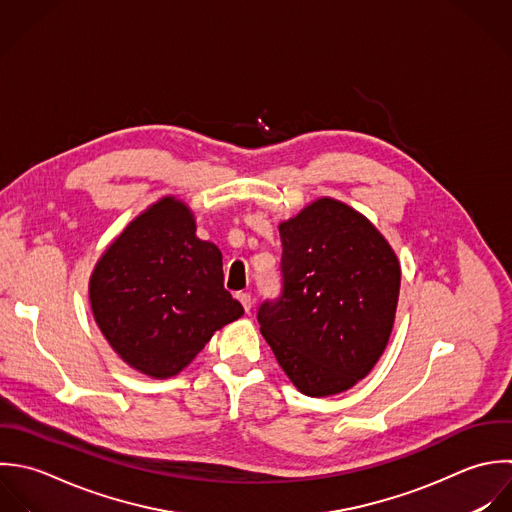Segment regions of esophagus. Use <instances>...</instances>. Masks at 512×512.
<instances>
[{"label":"esophagus","instance_id":"esophagus-1","mask_svg":"<svg viewBox=\"0 0 512 512\" xmlns=\"http://www.w3.org/2000/svg\"><path fill=\"white\" fill-rule=\"evenodd\" d=\"M237 299L241 301V305H243L245 313H251V307H253V299H251V295H249V293H237Z\"/></svg>","mask_w":512,"mask_h":512}]
</instances>
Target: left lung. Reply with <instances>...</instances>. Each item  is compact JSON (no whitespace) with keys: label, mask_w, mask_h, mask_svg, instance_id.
<instances>
[{"label":"left lung","mask_w":512,"mask_h":512,"mask_svg":"<svg viewBox=\"0 0 512 512\" xmlns=\"http://www.w3.org/2000/svg\"><path fill=\"white\" fill-rule=\"evenodd\" d=\"M281 293L257 309L261 335L309 397L351 389L383 355L401 269L385 237L357 211L319 199L279 225Z\"/></svg>","instance_id":"1"}]
</instances>
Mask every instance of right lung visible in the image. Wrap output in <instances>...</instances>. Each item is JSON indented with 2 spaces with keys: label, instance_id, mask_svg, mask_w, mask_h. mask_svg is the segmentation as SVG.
Listing matches in <instances>:
<instances>
[{
  "label": "right lung",
  "instance_id": "1",
  "mask_svg": "<svg viewBox=\"0 0 512 512\" xmlns=\"http://www.w3.org/2000/svg\"><path fill=\"white\" fill-rule=\"evenodd\" d=\"M93 317L133 369L167 379L187 367L243 307L223 287L221 251L195 235L189 209L165 197L139 215L99 259Z\"/></svg>",
  "mask_w": 512,
  "mask_h": 512
}]
</instances>
